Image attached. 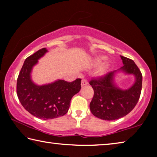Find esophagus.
<instances>
[{
  "label": "esophagus",
  "instance_id": "1",
  "mask_svg": "<svg viewBox=\"0 0 157 157\" xmlns=\"http://www.w3.org/2000/svg\"><path fill=\"white\" fill-rule=\"evenodd\" d=\"M88 84V82H87V81L85 79H82V82H81V86H86V85Z\"/></svg>",
  "mask_w": 157,
  "mask_h": 157
}]
</instances>
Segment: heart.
Segmentation results:
<instances>
[{
	"mask_svg": "<svg viewBox=\"0 0 157 157\" xmlns=\"http://www.w3.org/2000/svg\"><path fill=\"white\" fill-rule=\"evenodd\" d=\"M106 60V57L105 56H100L98 57L95 60V64L96 66H99L102 64V62ZM109 69V63H105L100 66L96 72V76L98 77H102L104 76L106 73L108 72Z\"/></svg>",
	"mask_w": 157,
	"mask_h": 157,
	"instance_id": "heart-1",
	"label": "heart"
}]
</instances>
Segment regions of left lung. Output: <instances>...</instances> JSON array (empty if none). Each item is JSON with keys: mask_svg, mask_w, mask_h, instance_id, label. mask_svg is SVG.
<instances>
[{"mask_svg": "<svg viewBox=\"0 0 157 157\" xmlns=\"http://www.w3.org/2000/svg\"><path fill=\"white\" fill-rule=\"evenodd\" d=\"M121 58L123 63L121 68L89 82L94 91L90 110L93 115L105 121L125 116L137 104L141 92L143 78L139 68L133 60L121 55ZM119 72L134 75L135 82L129 88L123 90L117 85L115 78Z\"/></svg>", "mask_w": 157, "mask_h": 157, "instance_id": "left-lung-1", "label": "left lung"}]
</instances>
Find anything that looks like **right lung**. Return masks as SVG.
<instances>
[{"label":"right lung","mask_w":157,"mask_h":157,"mask_svg":"<svg viewBox=\"0 0 157 157\" xmlns=\"http://www.w3.org/2000/svg\"><path fill=\"white\" fill-rule=\"evenodd\" d=\"M48 52L44 48L26 58L17 84V95L23 107L32 115L43 120L65 115L72 98L81 89V79L72 82L58 79L42 85L34 82L31 75L33 67Z\"/></svg>","instance_id":"right-lung-1"}]
</instances>
